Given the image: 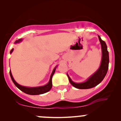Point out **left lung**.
I'll list each match as a JSON object with an SVG mask.
<instances>
[{
  "instance_id": "obj_1",
  "label": "left lung",
  "mask_w": 121,
  "mask_h": 121,
  "mask_svg": "<svg viewBox=\"0 0 121 121\" xmlns=\"http://www.w3.org/2000/svg\"><path fill=\"white\" fill-rule=\"evenodd\" d=\"M98 38H99V41L101 43L102 52V61H101V66L98 70L93 75H92L86 81L82 83L73 82L70 78V77H69L68 75L67 74L70 83L76 88L86 89H90L95 86L104 80V77H105L107 72H108L109 62V52L107 49V45L105 41L101 39L99 36H98Z\"/></svg>"
}]
</instances>
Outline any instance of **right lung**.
<instances>
[{
  "label": "right lung",
  "mask_w": 121,
  "mask_h": 121,
  "mask_svg": "<svg viewBox=\"0 0 121 121\" xmlns=\"http://www.w3.org/2000/svg\"><path fill=\"white\" fill-rule=\"evenodd\" d=\"M20 41H22V40H19L17 41H16V43L20 42ZM13 49H12L10 51V53H11L13 51ZM56 68L53 69V70L52 74H51V77H50V80L49 82L48 83V84H47L46 85L43 86H40V87H27L25 86H21L19 84H18L16 81H15V80L13 79V77H12V75L11 73V72L9 71V74H10L11 78L12 81L14 83V84L15 85L16 87L17 88H19L20 91H22L25 93L28 94H30V95H39V94H44L45 93L48 92V91H49L51 89L52 86V78L53 75L55 73V70H56Z\"/></svg>",
  "instance_id": "add662e5"
}]
</instances>
